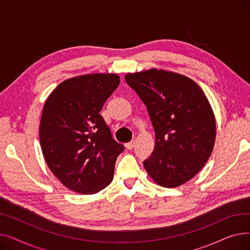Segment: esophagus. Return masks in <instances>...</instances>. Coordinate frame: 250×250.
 I'll return each mask as SVG.
<instances>
[{"label":"esophagus","mask_w":250,"mask_h":250,"mask_svg":"<svg viewBox=\"0 0 250 250\" xmlns=\"http://www.w3.org/2000/svg\"><path fill=\"white\" fill-rule=\"evenodd\" d=\"M135 145H136V143L134 141H132V142H129V143H126L125 146V148L127 150H132L135 147Z\"/></svg>","instance_id":"obj_1"}]
</instances>
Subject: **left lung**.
<instances>
[{"instance_id":"8db88e82","label":"left lung","mask_w":250,"mask_h":250,"mask_svg":"<svg viewBox=\"0 0 250 250\" xmlns=\"http://www.w3.org/2000/svg\"><path fill=\"white\" fill-rule=\"evenodd\" d=\"M146 105L155 130V147L144 161L157 185L178 188L198 174L216 141L213 108L202 88L175 72L150 69L125 76Z\"/></svg>"}]
</instances>
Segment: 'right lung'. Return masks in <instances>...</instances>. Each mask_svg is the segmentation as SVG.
<instances>
[{
  "instance_id": "add662e5",
  "label": "right lung",
  "mask_w": 250,
  "mask_h": 250,
  "mask_svg": "<svg viewBox=\"0 0 250 250\" xmlns=\"http://www.w3.org/2000/svg\"><path fill=\"white\" fill-rule=\"evenodd\" d=\"M120 81L111 73L73 77L44 102L39 125L43 157L54 175L75 192L97 193L113 179L125 148L111 138L99 112Z\"/></svg>"
}]
</instances>
